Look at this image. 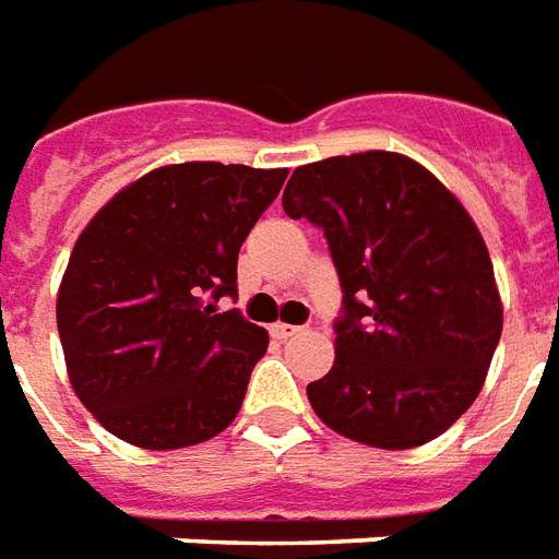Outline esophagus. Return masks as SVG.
Masks as SVG:
<instances>
[{"label": "esophagus", "instance_id": "obj_1", "mask_svg": "<svg viewBox=\"0 0 559 559\" xmlns=\"http://www.w3.org/2000/svg\"><path fill=\"white\" fill-rule=\"evenodd\" d=\"M298 331H300L298 324H286V322L271 324V336H273V340H288V336H295V334H298Z\"/></svg>", "mask_w": 559, "mask_h": 559}]
</instances>
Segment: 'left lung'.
<instances>
[{"mask_svg": "<svg viewBox=\"0 0 559 559\" xmlns=\"http://www.w3.org/2000/svg\"><path fill=\"white\" fill-rule=\"evenodd\" d=\"M283 210L322 228L343 288L334 367L307 385L316 415L373 449L437 439L473 406L502 334L473 216L385 150L300 165Z\"/></svg>", "mask_w": 559, "mask_h": 559, "instance_id": "8db88e82", "label": "left lung"}]
</instances>
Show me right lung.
<instances>
[{"label":"right lung","mask_w":559,"mask_h":559,"mask_svg":"<svg viewBox=\"0 0 559 559\" xmlns=\"http://www.w3.org/2000/svg\"><path fill=\"white\" fill-rule=\"evenodd\" d=\"M286 168L183 162L144 174L98 210L71 249L57 328L74 394L138 449H186L240 413L267 331L237 295V252Z\"/></svg>","instance_id":"right-lung-1"}]
</instances>
